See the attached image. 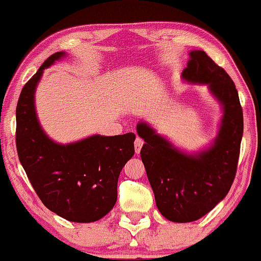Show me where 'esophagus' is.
Returning a JSON list of instances; mask_svg holds the SVG:
<instances>
[{"instance_id": "1", "label": "esophagus", "mask_w": 261, "mask_h": 261, "mask_svg": "<svg viewBox=\"0 0 261 261\" xmlns=\"http://www.w3.org/2000/svg\"><path fill=\"white\" fill-rule=\"evenodd\" d=\"M143 140H142L141 137H136V140H135V151H136V154H138L141 151V148L143 146Z\"/></svg>"}]
</instances>
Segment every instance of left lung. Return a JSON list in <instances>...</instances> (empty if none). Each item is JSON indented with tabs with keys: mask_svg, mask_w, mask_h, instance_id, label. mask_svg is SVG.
<instances>
[{
	"mask_svg": "<svg viewBox=\"0 0 261 261\" xmlns=\"http://www.w3.org/2000/svg\"><path fill=\"white\" fill-rule=\"evenodd\" d=\"M182 79L207 85L222 110L217 136L207 147L188 153L158 134L147 121L137 124L146 143L141 149L148 180L159 212L170 222L202 218L229 193L239 163L243 113L229 74L203 50H191Z\"/></svg>",
	"mask_w": 261,
	"mask_h": 261,
	"instance_id": "left-lung-1",
	"label": "left lung"
}]
</instances>
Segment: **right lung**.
I'll return each instance as SVG.
<instances>
[{
  "label": "right lung",
  "mask_w": 261,
  "mask_h": 261,
  "mask_svg": "<svg viewBox=\"0 0 261 261\" xmlns=\"http://www.w3.org/2000/svg\"><path fill=\"white\" fill-rule=\"evenodd\" d=\"M66 55H50L22 88L16 105V150L48 210L70 222L92 223L103 218L117 202L118 178L135 154L136 135H92L61 144L44 133L36 112V88L45 68Z\"/></svg>",
  "instance_id": "obj_1"
}]
</instances>
